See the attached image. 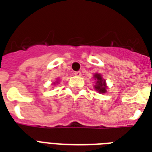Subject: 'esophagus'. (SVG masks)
<instances>
[{
	"label": "esophagus",
	"mask_w": 152,
	"mask_h": 152,
	"mask_svg": "<svg viewBox=\"0 0 152 152\" xmlns=\"http://www.w3.org/2000/svg\"><path fill=\"white\" fill-rule=\"evenodd\" d=\"M74 74H75L76 76H81V72L80 71H76V72H74Z\"/></svg>",
	"instance_id": "34e87169"
}]
</instances>
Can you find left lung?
Masks as SVG:
<instances>
[{"label":"left lung","instance_id":"left-lung-1","mask_svg":"<svg viewBox=\"0 0 152 152\" xmlns=\"http://www.w3.org/2000/svg\"><path fill=\"white\" fill-rule=\"evenodd\" d=\"M95 78L97 80V83L95 86V88L97 91H99L101 93H105L106 91V83H105V80L102 78V76L100 74H95Z\"/></svg>","mask_w":152,"mask_h":152}]
</instances>
